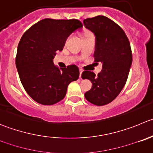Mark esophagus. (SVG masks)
<instances>
[{
    "label": "esophagus",
    "instance_id": "esophagus-1",
    "mask_svg": "<svg viewBox=\"0 0 153 153\" xmlns=\"http://www.w3.org/2000/svg\"><path fill=\"white\" fill-rule=\"evenodd\" d=\"M82 69H80V78H81V75H82Z\"/></svg>",
    "mask_w": 153,
    "mask_h": 153
}]
</instances>
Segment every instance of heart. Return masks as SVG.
I'll return each instance as SVG.
<instances>
[{
	"label": "heart",
	"mask_w": 153,
	"mask_h": 153,
	"mask_svg": "<svg viewBox=\"0 0 153 153\" xmlns=\"http://www.w3.org/2000/svg\"><path fill=\"white\" fill-rule=\"evenodd\" d=\"M90 34H92V33L90 32V31L84 30V32H83V33H82V37L86 36H88V35H90Z\"/></svg>",
	"instance_id": "1"
}]
</instances>
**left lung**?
<instances>
[{"instance_id":"left-lung-1","label":"left lung","mask_w":153,"mask_h":153,"mask_svg":"<svg viewBox=\"0 0 153 153\" xmlns=\"http://www.w3.org/2000/svg\"><path fill=\"white\" fill-rule=\"evenodd\" d=\"M84 25L96 36L94 62L102 63L103 68L98 75L90 71L83 72V79H89L93 84L84 96L90 103L102 106L116 99L125 86L132 63V53L123 30L108 18H87Z\"/></svg>"}]
</instances>
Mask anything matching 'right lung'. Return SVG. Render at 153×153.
<instances>
[{"instance_id":"add662e5","label":"right lung","mask_w":153,"mask_h":153,"mask_svg":"<svg viewBox=\"0 0 153 153\" xmlns=\"http://www.w3.org/2000/svg\"><path fill=\"white\" fill-rule=\"evenodd\" d=\"M82 23L78 19H45L31 26L18 45L16 65L27 94L39 104L51 105L65 97L67 87L79 78V69L72 64L60 68L52 60L61 51L67 37Z\"/></svg>"}]
</instances>
